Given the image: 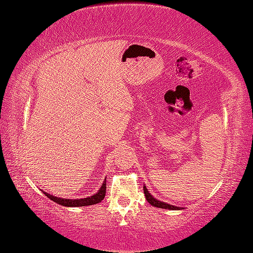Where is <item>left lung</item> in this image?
Returning <instances> with one entry per match:
<instances>
[{
    "label": "left lung",
    "mask_w": 253,
    "mask_h": 253,
    "mask_svg": "<svg viewBox=\"0 0 253 253\" xmlns=\"http://www.w3.org/2000/svg\"><path fill=\"white\" fill-rule=\"evenodd\" d=\"M143 191H144L145 199H147L150 205L153 206V207L161 208V209H168V210H180L181 209V208H179V207H174V206H172V205H168V203H166V202H162V201L157 200L156 198H153L151 194L149 193L148 189H147V187H145V185L143 187Z\"/></svg>",
    "instance_id": "1"
}]
</instances>
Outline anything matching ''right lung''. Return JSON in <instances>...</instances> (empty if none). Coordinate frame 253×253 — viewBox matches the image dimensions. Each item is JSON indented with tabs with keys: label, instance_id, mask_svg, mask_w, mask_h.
<instances>
[{
	"label": "right lung",
	"instance_id": "obj_1",
	"mask_svg": "<svg viewBox=\"0 0 253 253\" xmlns=\"http://www.w3.org/2000/svg\"><path fill=\"white\" fill-rule=\"evenodd\" d=\"M105 190H106V181L104 180L103 183H102L101 188L99 191L95 194H93L91 197L83 198V199H63V198H57L54 197L53 194H48L44 192V194L50 199V200L54 201L57 205L64 206V207H85V206H92L96 205V203L101 202L105 197Z\"/></svg>",
	"mask_w": 253,
	"mask_h": 253
}]
</instances>
